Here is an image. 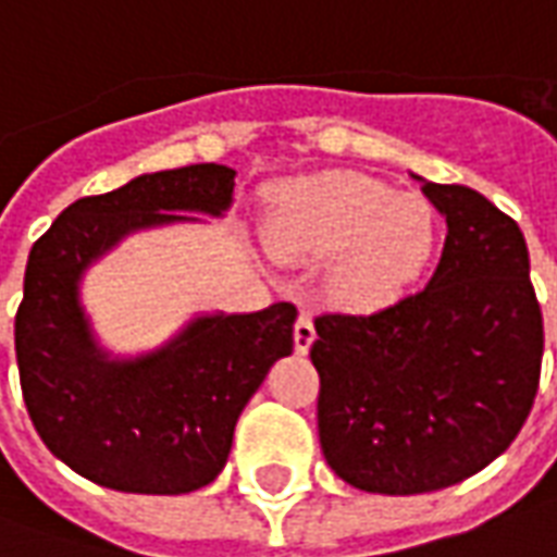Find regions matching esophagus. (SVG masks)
Masks as SVG:
<instances>
[{"mask_svg":"<svg viewBox=\"0 0 557 557\" xmlns=\"http://www.w3.org/2000/svg\"><path fill=\"white\" fill-rule=\"evenodd\" d=\"M313 339H315L313 319H310V313H301L298 315V322H295V351H298V355H307L310 346H313Z\"/></svg>","mask_w":557,"mask_h":557,"instance_id":"esophagus-1","label":"esophagus"}]
</instances>
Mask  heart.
<instances>
[{"instance_id":"1","label":"heart","mask_w":557,"mask_h":557,"mask_svg":"<svg viewBox=\"0 0 557 557\" xmlns=\"http://www.w3.org/2000/svg\"><path fill=\"white\" fill-rule=\"evenodd\" d=\"M280 259H327V301L346 313H379L430 265L438 220L426 199L397 196L355 172H327L283 187L268 220Z\"/></svg>"}]
</instances>
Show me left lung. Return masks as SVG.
<instances>
[{
	"mask_svg": "<svg viewBox=\"0 0 557 557\" xmlns=\"http://www.w3.org/2000/svg\"><path fill=\"white\" fill-rule=\"evenodd\" d=\"M447 220L426 289L373 315H319V442L355 490L420 495L478 474L534 406L543 315L522 230L462 184L414 175Z\"/></svg>",
	"mask_w": 557,
	"mask_h": 557,
	"instance_id": "8db88e82",
	"label": "left lung"
}]
</instances>
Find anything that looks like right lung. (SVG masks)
<instances>
[{"label": "right lung", "instance_id": "right-lung-1", "mask_svg": "<svg viewBox=\"0 0 557 557\" xmlns=\"http://www.w3.org/2000/svg\"><path fill=\"white\" fill-rule=\"evenodd\" d=\"M235 170L194 163L137 175L119 190L67 206L32 244L14 319L26 409L67 468L98 486L184 495L218 478L235 423L274 361L292 355L298 310L202 313L154 351L103 349L79 283L127 235L223 218Z\"/></svg>", "mask_w": 557, "mask_h": 557}]
</instances>
